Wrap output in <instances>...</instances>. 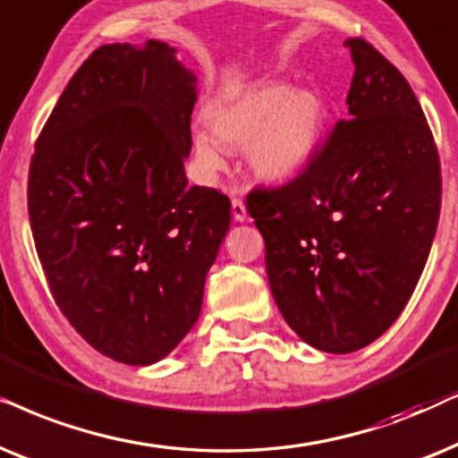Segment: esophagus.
I'll return each mask as SVG.
<instances>
[{"label":"esophagus","mask_w":458,"mask_h":458,"mask_svg":"<svg viewBox=\"0 0 458 458\" xmlns=\"http://www.w3.org/2000/svg\"><path fill=\"white\" fill-rule=\"evenodd\" d=\"M233 217L236 222H245L247 219V209L239 197H233Z\"/></svg>","instance_id":"34e87169"}]
</instances>
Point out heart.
I'll list each match as a JSON object with an SVG mask.
<instances>
[{
	"instance_id": "b5f03b06",
	"label": "heart",
	"mask_w": 458,
	"mask_h": 458,
	"mask_svg": "<svg viewBox=\"0 0 458 458\" xmlns=\"http://www.w3.org/2000/svg\"><path fill=\"white\" fill-rule=\"evenodd\" d=\"M325 114V102L314 89L283 83L239 89L207 108L209 131L194 133V163L207 178L222 172V144L245 148L249 167L259 178H293L318 150Z\"/></svg>"
}]
</instances>
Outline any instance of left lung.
I'll use <instances>...</instances> for the list:
<instances>
[{"label":"left lung","instance_id":"1","mask_svg":"<svg viewBox=\"0 0 458 458\" xmlns=\"http://www.w3.org/2000/svg\"><path fill=\"white\" fill-rule=\"evenodd\" d=\"M345 47L356 66L347 119L295 180L247 197L280 314L328 353L360 350L394 325L442 203L440 157L411 85L369 41Z\"/></svg>","mask_w":458,"mask_h":458}]
</instances>
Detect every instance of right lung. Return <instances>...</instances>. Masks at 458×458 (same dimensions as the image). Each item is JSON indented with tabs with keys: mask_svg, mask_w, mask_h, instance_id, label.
<instances>
[{
	"mask_svg": "<svg viewBox=\"0 0 458 458\" xmlns=\"http://www.w3.org/2000/svg\"><path fill=\"white\" fill-rule=\"evenodd\" d=\"M197 77L175 47L100 46L41 130L29 219L60 312L113 360L148 367L199 320L230 199L188 186Z\"/></svg>",
	"mask_w": 458,
	"mask_h": 458,
	"instance_id": "add662e5",
	"label": "right lung"
}]
</instances>
